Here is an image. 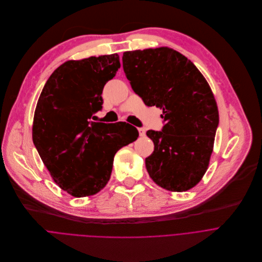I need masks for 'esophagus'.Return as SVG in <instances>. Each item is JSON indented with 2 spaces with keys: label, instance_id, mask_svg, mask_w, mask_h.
Returning <instances> with one entry per match:
<instances>
[{
  "label": "esophagus",
  "instance_id": "esophagus-1",
  "mask_svg": "<svg viewBox=\"0 0 262 262\" xmlns=\"http://www.w3.org/2000/svg\"><path fill=\"white\" fill-rule=\"evenodd\" d=\"M138 132H139V135L140 136H144L145 135V130L143 128H139L138 129Z\"/></svg>",
  "mask_w": 262,
  "mask_h": 262
}]
</instances>
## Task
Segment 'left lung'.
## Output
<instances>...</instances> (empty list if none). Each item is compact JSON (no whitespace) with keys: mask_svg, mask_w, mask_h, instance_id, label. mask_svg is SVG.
<instances>
[{"mask_svg":"<svg viewBox=\"0 0 262 262\" xmlns=\"http://www.w3.org/2000/svg\"><path fill=\"white\" fill-rule=\"evenodd\" d=\"M123 67L147 106L162 110V131L148 130L155 148L145 159L150 179L171 192L195 187L210 164L219 112L212 89L196 66L162 46L126 51Z\"/></svg>","mask_w":262,"mask_h":262,"instance_id":"obj_1","label":"left lung"}]
</instances>
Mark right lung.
<instances>
[{"mask_svg":"<svg viewBox=\"0 0 262 262\" xmlns=\"http://www.w3.org/2000/svg\"><path fill=\"white\" fill-rule=\"evenodd\" d=\"M121 67L118 54L69 60L47 79L37 102L33 142L54 182L74 197L100 192L116 152L138 137L135 127L95 123L102 91Z\"/></svg>","mask_w":262,"mask_h":262,"instance_id":"add662e5","label":"right lung"}]
</instances>
